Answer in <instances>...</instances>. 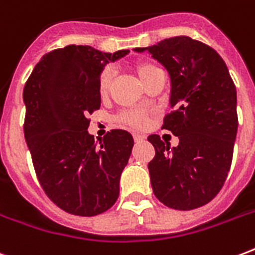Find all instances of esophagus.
<instances>
[{"instance_id": "obj_1", "label": "esophagus", "mask_w": 255, "mask_h": 255, "mask_svg": "<svg viewBox=\"0 0 255 255\" xmlns=\"http://www.w3.org/2000/svg\"><path fill=\"white\" fill-rule=\"evenodd\" d=\"M145 139V136L140 135V133H133V140H135L136 143H139V141H143Z\"/></svg>"}]
</instances>
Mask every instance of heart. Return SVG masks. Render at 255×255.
Listing matches in <instances>:
<instances>
[{
	"instance_id": "obj_1",
	"label": "heart",
	"mask_w": 255,
	"mask_h": 255,
	"mask_svg": "<svg viewBox=\"0 0 255 255\" xmlns=\"http://www.w3.org/2000/svg\"><path fill=\"white\" fill-rule=\"evenodd\" d=\"M135 70L139 78L141 79L144 85L147 83L153 74L160 71L159 67H156L151 62H137L135 66ZM115 77V71L112 67H106V69L100 73L99 82H98V90H99L100 95H106L110 90V86L112 83V79ZM119 120L123 124L131 126L133 128H143L147 124V115L141 111L137 110H132V111H126L123 114H120Z\"/></svg>"
}]
</instances>
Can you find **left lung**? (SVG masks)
I'll return each mask as SVG.
<instances>
[{
  "label": "left lung",
  "mask_w": 255,
  "mask_h": 255,
  "mask_svg": "<svg viewBox=\"0 0 255 255\" xmlns=\"http://www.w3.org/2000/svg\"><path fill=\"white\" fill-rule=\"evenodd\" d=\"M148 50L170 78L172 112L163 129L178 137L177 147L149 135L155 157L148 164L151 185L168 208L192 210L221 190L233 159L238 128L237 91L229 70L210 46L180 35Z\"/></svg>",
  "instance_id": "8db88e82"
}]
</instances>
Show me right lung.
<instances>
[{
  "label": "right lung",
  "mask_w": 255,
  "mask_h": 255,
  "mask_svg": "<svg viewBox=\"0 0 255 255\" xmlns=\"http://www.w3.org/2000/svg\"><path fill=\"white\" fill-rule=\"evenodd\" d=\"M128 53L82 45L53 50L35 65L23 88V132L38 181L70 214L96 216L119 197L132 135L112 129L98 144L87 131V116L100 108L98 82L104 66Z\"/></svg>",
  "instance_id": "add662e5"
}]
</instances>
